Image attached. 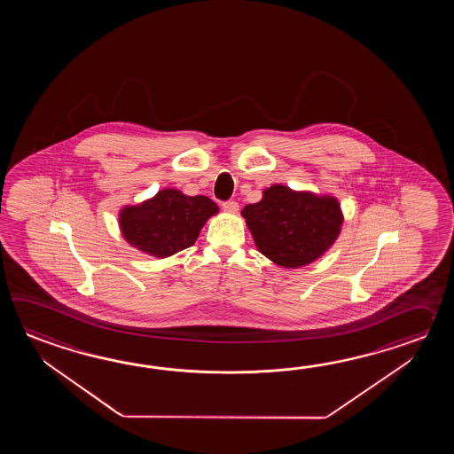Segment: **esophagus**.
I'll list each match as a JSON object with an SVG mask.
<instances>
[{
    "label": "esophagus",
    "mask_w": 454,
    "mask_h": 454,
    "mask_svg": "<svg viewBox=\"0 0 454 454\" xmlns=\"http://www.w3.org/2000/svg\"><path fill=\"white\" fill-rule=\"evenodd\" d=\"M223 209L225 213H237V211H239V203L233 201V200H231V201H223Z\"/></svg>",
    "instance_id": "34e87169"
}]
</instances>
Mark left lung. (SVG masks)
Returning a JSON list of instances; mask_svg holds the SVG:
<instances>
[{
  "mask_svg": "<svg viewBox=\"0 0 454 454\" xmlns=\"http://www.w3.org/2000/svg\"><path fill=\"white\" fill-rule=\"evenodd\" d=\"M258 250L284 268L319 258L338 239L342 214L334 198L297 193L287 186L268 188L260 203L241 211Z\"/></svg>",
  "mask_w": 454,
  "mask_h": 454,
  "instance_id": "obj_1",
  "label": "left lung"
}]
</instances>
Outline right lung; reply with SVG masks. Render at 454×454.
Masks as SVG:
<instances>
[{
  "label": "right lung",
  "instance_id": "right-lung-1",
  "mask_svg": "<svg viewBox=\"0 0 454 454\" xmlns=\"http://www.w3.org/2000/svg\"><path fill=\"white\" fill-rule=\"evenodd\" d=\"M217 209L207 196L164 190L141 206L125 207L120 225L126 240L137 250L165 258L192 247Z\"/></svg>",
  "mask_w": 454,
  "mask_h": 454
}]
</instances>
